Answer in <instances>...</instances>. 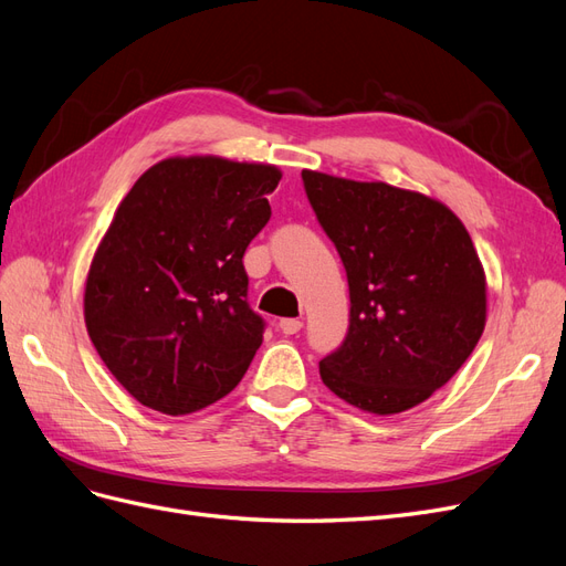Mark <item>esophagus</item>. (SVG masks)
Segmentation results:
<instances>
[{
  "label": "esophagus",
  "mask_w": 566,
  "mask_h": 566,
  "mask_svg": "<svg viewBox=\"0 0 566 566\" xmlns=\"http://www.w3.org/2000/svg\"><path fill=\"white\" fill-rule=\"evenodd\" d=\"M279 328H281L283 335H295V333L302 331V321L300 318H283L279 323Z\"/></svg>",
  "instance_id": "esophagus-1"
}]
</instances>
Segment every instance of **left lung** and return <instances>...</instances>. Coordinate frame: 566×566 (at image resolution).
Returning <instances> with one entry per match:
<instances>
[{"instance_id":"8db88e82","label":"left lung","mask_w":566,"mask_h":566,"mask_svg":"<svg viewBox=\"0 0 566 566\" xmlns=\"http://www.w3.org/2000/svg\"><path fill=\"white\" fill-rule=\"evenodd\" d=\"M349 283V331L318 361L339 399L391 416L430 399L468 361L486 323V279L462 221L439 200L382 181L302 172Z\"/></svg>"}]
</instances>
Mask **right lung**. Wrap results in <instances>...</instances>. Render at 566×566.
Wrapping results in <instances>:
<instances>
[{"label":"right lung","mask_w":566,"mask_h":566,"mask_svg":"<svg viewBox=\"0 0 566 566\" xmlns=\"http://www.w3.org/2000/svg\"><path fill=\"white\" fill-rule=\"evenodd\" d=\"M279 181L273 165L167 158L119 202L84 287V323L139 403L186 416L243 380L266 325L248 304L243 254Z\"/></svg>","instance_id":"add662e5"}]
</instances>
